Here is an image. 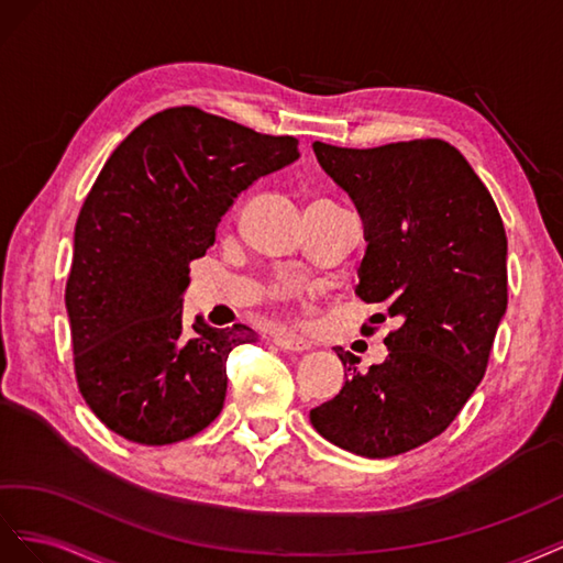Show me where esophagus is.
Returning a JSON list of instances; mask_svg holds the SVG:
<instances>
[{
    "mask_svg": "<svg viewBox=\"0 0 563 563\" xmlns=\"http://www.w3.org/2000/svg\"><path fill=\"white\" fill-rule=\"evenodd\" d=\"M273 344L283 351H292V353H301V351H309L311 344L307 340H301V336L295 334H278L273 336Z\"/></svg>",
    "mask_w": 563,
    "mask_h": 563,
    "instance_id": "obj_1",
    "label": "esophagus"
}]
</instances>
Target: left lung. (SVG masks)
I'll use <instances>...</instances> for the list:
<instances>
[{"label": "left lung", "mask_w": 563, "mask_h": 563, "mask_svg": "<svg viewBox=\"0 0 563 563\" xmlns=\"http://www.w3.org/2000/svg\"><path fill=\"white\" fill-rule=\"evenodd\" d=\"M320 167L365 223L356 295L398 328L367 373L334 349L344 387L311 410L320 437L394 457L443 433L484 379L507 309V235L488 188L457 148L415 139L377 148L313 143Z\"/></svg>", "instance_id": "1"}]
</instances>
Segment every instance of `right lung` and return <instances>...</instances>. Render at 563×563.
I'll use <instances>...</instances> for the list:
<instances>
[{"label":"right lung","instance_id":"right-lung-1","mask_svg":"<svg viewBox=\"0 0 563 563\" xmlns=\"http://www.w3.org/2000/svg\"><path fill=\"white\" fill-rule=\"evenodd\" d=\"M196 106L155 112L112 151L75 223L66 283L77 387L126 441L167 445L210 427L227 361L256 332L181 320L188 264L214 245L221 217L262 176L299 157Z\"/></svg>","mask_w":563,"mask_h":563}]
</instances>
